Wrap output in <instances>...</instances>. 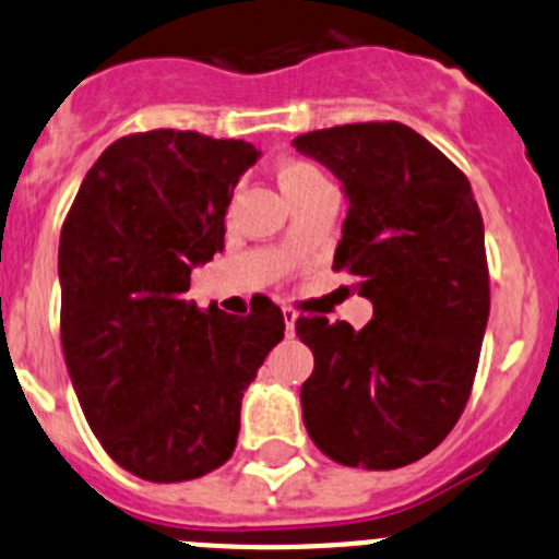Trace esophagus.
Here are the masks:
<instances>
[{
	"label": "esophagus",
	"instance_id": "1",
	"mask_svg": "<svg viewBox=\"0 0 559 559\" xmlns=\"http://www.w3.org/2000/svg\"><path fill=\"white\" fill-rule=\"evenodd\" d=\"M284 321H286V335H292V332H295V321H297L295 308H284Z\"/></svg>",
	"mask_w": 559,
	"mask_h": 559
}]
</instances>
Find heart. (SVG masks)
Masks as SVG:
<instances>
[{
    "label": "heart",
    "instance_id": "obj_1",
    "mask_svg": "<svg viewBox=\"0 0 559 559\" xmlns=\"http://www.w3.org/2000/svg\"><path fill=\"white\" fill-rule=\"evenodd\" d=\"M278 180H281V189L286 191L289 200H295L297 194L308 191L316 183H324V175L316 165L306 159H286L284 165L278 167Z\"/></svg>",
    "mask_w": 559,
    "mask_h": 559
}]
</instances>
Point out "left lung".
I'll return each instance as SVG.
<instances>
[{
    "instance_id": "1",
    "label": "left lung",
    "mask_w": 559,
    "mask_h": 559,
    "mask_svg": "<svg viewBox=\"0 0 559 559\" xmlns=\"http://www.w3.org/2000/svg\"><path fill=\"white\" fill-rule=\"evenodd\" d=\"M295 145L343 180L332 270L373 302L362 330L297 319L313 352L302 421L330 460L394 471L430 454L471 397L489 319L481 211L465 173L405 123H343Z\"/></svg>"
}]
</instances>
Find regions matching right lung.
I'll return each mask as SVG.
<instances>
[{
  "instance_id": "add662e5",
  "label": "right lung",
  "mask_w": 559,
  "mask_h": 559,
  "mask_svg": "<svg viewBox=\"0 0 559 559\" xmlns=\"http://www.w3.org/2000/svg\"><path fill=\"white\" fill-rule=\"evenodd\" d=\"M243 140L151 129L107 145L59 240L61 348L78 403L123 471L156 484L216 471L238 443L240 400L284 337V313L183 300L191 267L224 248Z\"/></svg>"
}]
</instances>
